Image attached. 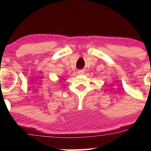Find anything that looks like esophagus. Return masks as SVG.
<instances>
[{
    "label": "esophagus",
    "mask_w": 151,
    "mask_h": 151,
    "mask_svg": "<svg viewBox=\"0 0 151 151\" xmlns=\"http://www.w3.org/2000/svg\"><path fill=\"white\" fill-rule=\"evenodd\" d=\"M78 73H79V74H81V75H82V74H84V70H82V69L79 70Z\"/></svg>",
    "instance_id": "34e87169"
}]
</instances>
